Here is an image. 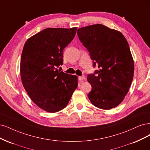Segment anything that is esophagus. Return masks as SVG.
I'll list each match as a JSON object with an SVG mask.
<instances>
[{
	"label": "esophagus",
	"instance_id": "obj_1",
	"mask_svg": "<svg viewBox=\"0 0 150 150\" xmlns=\"http://www.w3.org/2000/svg\"><path fill=\"white\" fill-rule=\"evenodd\" d=\"M85 79V76H79V80L80 81H82Z\"/></svg>",
	"mask_w": 150,
	"mask_h": 150
}]
</instances>
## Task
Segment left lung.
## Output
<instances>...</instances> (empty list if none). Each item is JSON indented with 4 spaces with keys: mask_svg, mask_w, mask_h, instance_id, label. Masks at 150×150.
<instances>
[{
    "mask_svg": "<svg viewBox=\"0 0 150 150\" xmlns=\"http://www.w3.org/2000/svg\"><path fill=\"white\" fill-rule=\"evenodd\" d=\"M80 40L88 50L93 66L99 70L88 75L92 86L88 98L96 107L110 110L122 102L134 75V61L128 43L122 33L102 24L77 30Z\"/></svg>",
    "mask_w": 150,
    "mask_h": 150,
    "instance_id": "obj_1",
    "label": "left lung"
}]
</instances>
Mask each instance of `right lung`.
I'll list each match as a JSON object with an SVG mask.
<instances>
[{
	"label": "right lung",
	"instance_id": "add662e5",
	"mask_svg": "<svg viewBox=\"0 0 150 150\" xmlns=\"http://www.w3.org/2000/svg\"><path fill=\"white\" fill-rule=\"evenodd\" d=\"M77 27L47 28L28 38L21 55L22 83L30 99L45 112L65 108L78 86V77L57 70L63 50L74 39Z\"/></svg>",
	"mask_w": 150,
	"mask_h": 150
}]
</instances>
